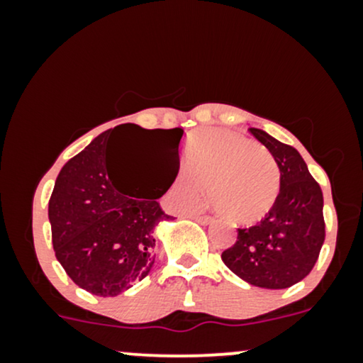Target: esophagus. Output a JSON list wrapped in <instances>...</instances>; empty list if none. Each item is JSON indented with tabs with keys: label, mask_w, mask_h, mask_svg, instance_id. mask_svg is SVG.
<instances>
[{
	"label": "esophagus",
	"mask_w": 363,
	"mask_h": 363,
	"mask_svg": "<svg viewBox=\"0 0 363 363\" xmlns=\"http://www.w3.org/2000/svg\"><path fill=\"white\" fill-rule=\"evenodd\" d=\"M191 218H194L196 222H199L201 225H210L211 222H213V218H211V216H208V215H189Z\"/></svg>",
	"instance_id": "obj_1"
}]
</instances>
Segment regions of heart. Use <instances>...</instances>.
<instances>
[{"label": "heart", "instance_id": "b5f03b06", "mask_svg": "<svg viewBox=\"0 0 363 363\" xmlns=\"http://www.w3.org/2000/svg\"><path fill=\"white\" fill-rule=\"evenodd\" d=\"M281 174L272 153L261 145L227 129H208L191 140L186 170L170 186L177 210L201 203L232 223L261 222L280 196Z\"/></svg>", "mask_w": 363, "mask_h": 363}]
</instances>
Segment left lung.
<instances>
[{
	"label": "left lung",
	"instance_id": "obj_1",
	"mask_svg": "<svg viewBox=\"0 0 363 363\" xmlns=\"http://www.w3.org/2000/svg\"><path fill=\"white\" fill-rule=\"evenodd\" d=\"M249 131L280 167V196L259 223L237 230L235 244L222 252V261L249 285L289 289L311 273L323 247V191L297 150L262 129Z\"/></svg>",
	"mask_w": 363,
	"mask_h": 363
}]
</instances>
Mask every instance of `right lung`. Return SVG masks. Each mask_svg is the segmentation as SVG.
<instances>
[{"instance_id": "1", "label": "right lung", "mask_w": 363, "mask_h": 363, "mask_svg": "<svg viewBox=\"0 0 363 363\" xmlns=\"http://www.w3.org/2000/svg\"><path fill=\"white\" fill-rule=\"evenodd\" d=\"M128 135L145 136L155 141L158 153L179 158L184 129L136 124L107 129L62 165L49 199L57 261L80 289L99 297H116L147 277L155 262V227L172 220L157 199L167 193L177 172L153 198L123 189L111 148Z\"/></svg>"}]
</instances>
